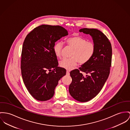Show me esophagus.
Segmentation results:
<instances>
[{
	"mask_svg": "<svg viewBox=\"0 0 130 130\" xmlns=\"http://www.w3.org/2000/svg\"><path fill=\"white\" fill-rule=\"evenodd\" d=\"M66 75H70V72L68 70H67V71H66Z\"/></svg>",
	"mask_w": 130,
	"mask_h": 130,
	"instance_id": "34e87169",
	"label": "esophagus"
}]
</instances>
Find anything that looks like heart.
<instances>
[{"instance_id":"1","label":"heart","mask_w":130,"mask_h":130,"mask_svg":"<svg viewBox=\"0 0 130 130\" xmlns=\"http://www.w3.org/2000/svg\"><path fill=\"white\" fill-rule=\"evenodd\" d=\"M67 46L73 49L71 53V58H64L59 62L60 66L67 70H71L77 66L87 63L93 56L95 51V45L94 42L87 40L79 36H73L65 40ZM55 55L60 58L62 57L63 44L57 41L53 47Z\"/></svg>"}]
</instances>
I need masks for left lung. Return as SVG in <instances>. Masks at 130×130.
I'll list each match as a JSON object with an SVG mask.
<instances>
[{
  "mask_svg": "<svg viewBox=\"0 0 130 130\" xmlns=\"http://www.w3.org/2000/svg\"><path fill=\"white\" fill-rule=\"evenodd\" d=\"M79 31L92 37L95 51L87 63L70 72L72 80L69 90L75 100L87 102L98 94L108 79L112 62V46L108 39L100 30L83 28ZM83 72L88 75L84 76Z\"/></svg>",
  "mask_w": 130,
  "mask_h": 130,
  "instance_id": "8db88e82",
  "label": "left lung"
}]
</instances>
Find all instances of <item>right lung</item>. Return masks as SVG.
Here are the masks:
<instances>
[{
	"label": "right lung",
	"mask_w": 130,
	"mask_h": 130,
	"mask_svg": "<svg viewBox=\"0 0 130 130\" xmlns=\"http://www.w3.org/2000/svg\"><path fill=\"white\" fill-rule=\"evenodd\" d=\"M60 26L42 25L26 36L23 42L21 60L22 76L30 95L36 100L51 99L58 81L66 73L58 67L53 47L55 42L68 35Z\"/></svg>",
	"instance_id": "obj_1"
}]
</instances>
